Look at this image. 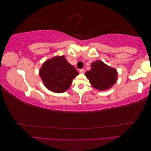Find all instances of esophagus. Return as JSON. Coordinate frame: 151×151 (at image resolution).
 Masks as SVG:
<instances>
[{
    "label": "esophagus",
    "instance_id": "obj_1",
    "mask_svg": "<svg viewBox=\"0 0 151 151\" xmlns=\"http://www.w3.org/2000/svg\"><path fill=\"white\" fill-rule=\"evenodd\" d=\"M80 72L81 73H83L85 72V70H84V69H81V70H80Z\"/></svg>",
    "mask_w": 151,
    "mask_h": 151
}]
</instances>
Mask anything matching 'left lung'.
Listing matches in <instances>:
<instances>
[{"label":"left lung","instance_id":"obj_1","mask_svg":"<svg viewBox=\"0 0 151 151\" xmlns=\"http://www.w3.org/2000/svg\"><path fill=\"white\" fill-rule=\"evenodd\" d=\"M85 75L93 88L102 91L108 90L116 82L118 73L116 69L98 60L92 63L91 70Z\"/></svg>","mask_w":151,"mask_h":151}]
</instances>
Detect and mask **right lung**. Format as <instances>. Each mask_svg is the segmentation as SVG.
I'll list each match as a JSON object with an SVG mask.
<instances>
[{
	"label": "right lung",
	"instance_id": "obj_1",
	"mask_svg": "<svg viewBox=\"0 0 151 151\" xmlns=\"http://www.w3.org/2000/svg\"><path fill=\"white\" fill-rule=\"evenodd\" d=\"M78 74L64 55L56 56L45 61L39 70L44 85L48 90L55 93L65 92Z\"/></svg>",
	"mask_w": 151,
	"mask_h": 151
}]
</instances>
